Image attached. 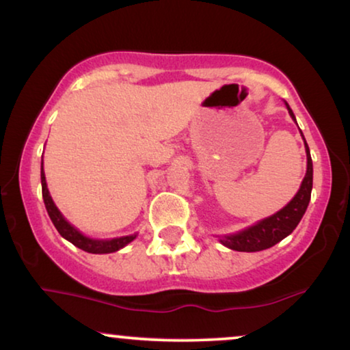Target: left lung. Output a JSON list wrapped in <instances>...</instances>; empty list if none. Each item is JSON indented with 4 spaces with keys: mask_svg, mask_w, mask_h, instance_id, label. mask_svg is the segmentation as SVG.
<instances>
[{
    "mask_svg": "<svg viewBox=\"0 0 350 350\" xmlns=\"http://www.w3.org/2000/svg\"><path fill=\"white\" fill-rule=\"evenodd\" d=\"M286 108H288L291 118L295 119V114L290 109L288 103H286ZM306 154H308V170H306V176L295 198L280 212L256 223L255 226L219 239V242L224 247L237 252H261L275 245L277 242H280L282 239L293 232V229L298 226L301 218L306 213L310 200V191H312V159H310L308 143H306Z\"/></svg>",
    "mask_w": 350,
    "mask_h": 350,
    "instance_id": "8db88e82",
    "label": "left lung"
}]
</instances>
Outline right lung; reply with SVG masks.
I'll list each match as a JSON object with an SVG mask.
<instances>
[{"mask_svg":"<svg viewBox=\"0 0 350 350\" xmlns=\"http://www.w3.org/2000/svg\"><path fill=\"white\" fill-rule=\"evenodd\" d=\"M41 186H42V199H44L46 210H47V213H49V217L52 219V223H54L55 229L59 231L62 237H65L66 241L71 242L78 248H81V250H84L88 253H113V252H118L119 248L126 247L129 242H132L133 239L137 237V234H132V236L111 239V241H97V239H89V237L83 236L78 229H75L64 217H62L59 208H57L55 204L52 202L49 191H47L44 170L42 169H41Z\"/></svg>","mask_w":350,"mask_h":350,"instance_id":"right-lung-1","label":"right lung"}]
</instances>
